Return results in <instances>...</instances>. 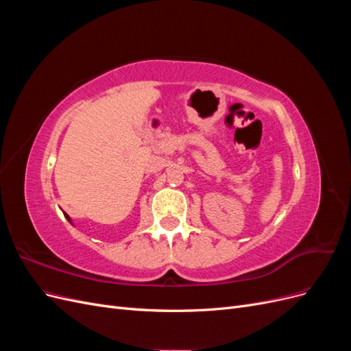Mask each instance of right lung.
Wrapping results in <instances>:
<instances>
[{
    "label": "right lung",
    "mask_w": 351,
    "mask_h": 351,
    "mask_svg": "<svg viewBox=\"0 0 351 351\" xmlns=\"http://www.w3.org/2000/svg\"><path fill=\"white\" fill-rule=\"evenodd\" d=\"M64 217H66V218H67V219H69V221H70V222H71V219H70V217H69V215H67V214H64Z\"/></svg>",
    "instance_id": "add662e5"
}]
</instances>
